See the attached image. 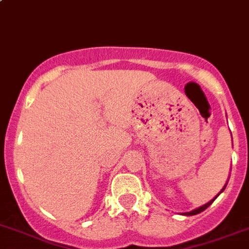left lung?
Listing matches in <instances>:
<instances>
[{
	"mask_svg": "<svg viewBox=\"0 0 249 249\" xmlns=\"http://www.w3.org/2000/svg\"><path fill=\"white\" fill-rule=\"evenodd\" d=\"M225 189H226V185H225V186H223V189H222V191H221V192H223V190H225ZM221 192H219V194H221ZM219 194H218V195H219ZM218 195H217V196H218ZM217 196H216V197H214V198H212V200H211V201H210V202H207V203H206V205H203V206H201V207L196 208V210H194V211H190V212H185V213H183V214H186V216H194V214H197V213H200V212L205 211L206 208H207V207H208V206L211 205V203H212V202H213V201H214V200H216V198H217Z\"/></svg>",
	"mask_w": 249,
	"mask_h": 249,
	"instance_id": "obj_1",
	"label": "left lung"
}]
</instances>
